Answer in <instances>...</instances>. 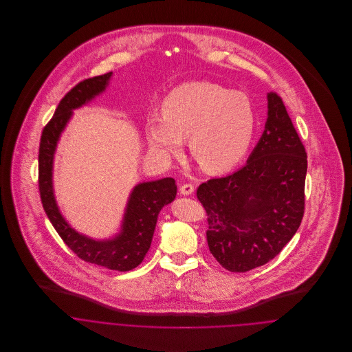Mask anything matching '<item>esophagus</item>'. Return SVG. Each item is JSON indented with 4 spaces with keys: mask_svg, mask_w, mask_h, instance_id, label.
I'll list each match as a JSON object with an SVG mask.
<instances>
[{
    "mask_svg": "<svg viewBox=\"0 0 352 352\" xmlns=\"http://www.w3.org/2000/svg\"><path fill=\"white\" fill-rule=\"evenodd\" d=\"M180 194L183 195H191L194 192V186L191 183H186V184H182L180 188H179Z\"/></svg>",
    "mask_w": 352,
    "mask_h": 352,
    "instance_id": "34e87169",
    "label": "esophagus"
}]
</instances>
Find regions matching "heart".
<instances>
[{
	"mask_svg": "<svg viewBox=\"0 0 352 352\" xmlns=\"http://www.w3.org/2000/svg\"><path fill=\"white\" fill-rule=\"evenodd\" d=\"M162 116L146 124L151 148L162 155L177 154L183 138L203 170L223 172L248 151L256 129L250 98L218 84L192 81L179 85L162 101Z\"/></svg>",
	"mask_w": 352,
	"mask_h": 352,
	"instance_id": "heart-1",
	"label": "heart"
}]
</instances>
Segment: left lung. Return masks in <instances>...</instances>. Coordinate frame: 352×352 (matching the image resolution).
I'll return each mask as SVG.
<instances>
[{
	"instance_id": "left-lung-1",
	"label": "left lung",
	"mask_w": 352,
	"mask_h": 352,
	"mask_svg": "<svg viewBox=\"0 0 352 352\" xmlns=\"http://www.w3.org/2000/svg\"><path fill=\"white\" fill-rule=\"evenodd\" d=\"M307 155L276 92L268 94L265 130L247 164L197 190L206 239L228 271L247 272L272 260L293 239L305 212Z\"/></svg>"
}]
</instances>
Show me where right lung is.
Masks as SVG:
<instances>
[{
    "instance_id": "1",
    "label": "right lung",
    "mask_w": 352,
    "mask_h": 352,
    "mask_svg": "<svg viewBox=\"0 0 352 352\" xmlns=\"http://www.w3.org/2000/svg\"><path fill=\"white\" fill-rule=\"evenodd\" d=\"M112 72L87 78L73 87L59 101L50 122L43 127L39 144L38 184L43 208L63 243L81 260L115 271L138 267L149 251L157 218L164 206L175 199L176 183L172 177L138 184L127 204L122 232L108 241H95L74 232L62 218L52 194V157L56 141L66 126L72 109L81 107L102 92Z\"/></svg>"
}]
</instances>
